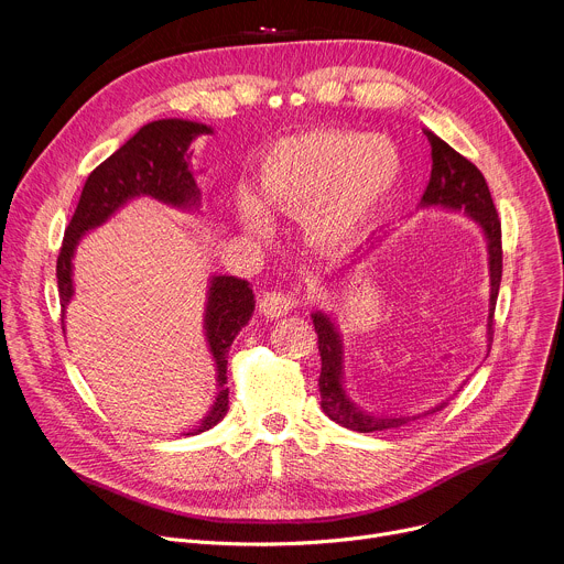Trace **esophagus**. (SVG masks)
Listing matches in <instances>:
<instances>
[{"mask_svg": "<svg viewBox=\"0 0 564 564\" xmlns=\"http://www.w3.org/2000/svg\"><path fill=\"white\" fill-rule=\"evenodd\" d=\"M296 303H299V299H296V294H292V292H265V294L261 296L259 310H261V314H265L268 318H279V316L288 314Z\"/></svg>", "mask_w": 564, "mask_h": 564, "instance_id": "1", "label": "esophagus"}]
</instances>
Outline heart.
<instances>
[{"label": "heart", "mask_w": 564, "mask_h": 564, "mask_svg": "<svg viewBox=\"0 0 564 564\" xmlns=\"http://www.w3.org/2000/svg\"><path fill=\"white\" fill-rule=\"evenodd\" d=\"M401 176V155L386 135L316 129L279 140L261 160L259 187L240 189L238 218L268 234L272 209L301 216L316 248L339 250L375 218Z\"/></svg>", "instance_id": "heart-1"}]
</instances>
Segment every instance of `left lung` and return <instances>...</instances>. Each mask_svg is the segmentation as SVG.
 Instances as JSON below:
<instances>
[{
  "label": "left lung",
  "mask_w": 564,
  "mask_h": 564,
  "mask_svg": "<svg viewBox=\"0 0 564 564\" xmlns=\"http://www.w3.org/2000/svg\"><path fill=\"white\" fill-rule=\"evenodd\" d=\"M431 142V158L433 170L431 181L424 192L422 205H440L446 209H464L485 231L489 240V265H491V303H489V341L494 339V314L496 301L502 281V227L500 218L489 192V185L481 176V172L457 153L451 144L437 138L433 131L424 129ZM312 324L318 337V355H321V375H318V392H321V409L324 413L357 433H375V431H392L399 426H406L417 417H375L357 409L341 383V364H344V346L341 337L330 321L328 314L314 312ZM491 350V348H489ZM448 404V401H446ZM446 404L424 413H437Z\"/></svg>",
  "instance_id": "1"
}]
</instances>
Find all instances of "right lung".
<instances>
[{
	"instance_id": "1",
	"label": "right lung",
	"mask_w": 564,
	"mask_h": 564,
	"mask_svg": "<svg viewBox=\"0 0 564 564\" xmlns=\"http://www.w3.org/2000/svg\"><path fill=\"white\" fill-rule=\"evenodd\" d=\"M212 133L207 124L189 120H155L144 124L102 165H98L85 187L75 214L64 231L57 257V290L62 314L73 296L70 259L85 231L102 225L118 207L135 196H151L174 207H196L200 189L189 170V144L196 135ZM254 312V292L248 281L236 276H214L207 296L205 333L218 370V394L209 415L194 431L196 435L216 426L229 404L227 352Z\"/></svg>"
}]
</instances>
